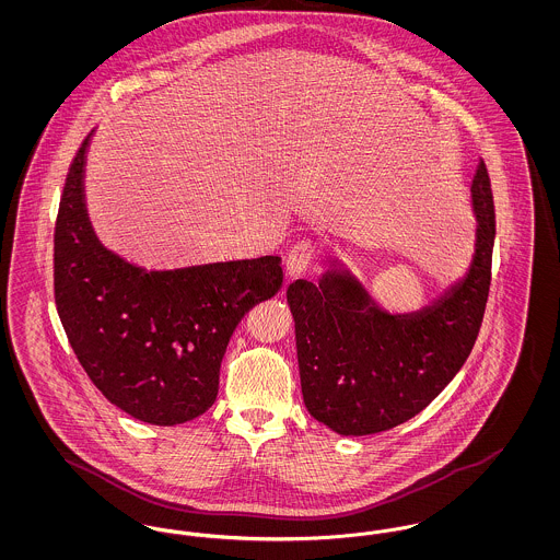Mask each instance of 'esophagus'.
I'll return each mask as SVG.
<instances>
[{
    "label": "esophagus",
    "instance_id": "1",
    "mask_svg": "<svg viewBox=\"0 0 560 560\" xmlns=\"http://www.w3.org/2000/svg\"><path fill=\"white\" fill-rule=\"evenodd\" d=\"M317 245L311 240L298 241L290 249L288 254V260H285V268H288V275L292 277H300L306 268L313 265L315 256H317Z\"/></svg>",
    "mask_w": 560,
    "mask_h": 560
}]
</instances>
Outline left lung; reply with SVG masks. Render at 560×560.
Instances as JSON below:
<instances>
[{"instance_id":"left-lung-1","label":"left lung","mask_w":560,"mask_h":560,"mask_svg":"<svg viewBox=\"0 0 560 560\" xmlns=\"http://www.w3.org/2000/svg\"><path fill=\"white\" fill-rule=\"evenodd\" d=\"M477 249L468 275L432 306L388 315L357 279L327 270L288 288L304 405L347 436L399 427L462 370L477 342L491 285L495 208L485 161L472 178Z\"/></svg>"}]
</instances>
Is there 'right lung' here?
Masks as SVG:
<instances>
[{"label":"right lung","instance_id":"obj_1","mask_svg":"<svg viewBox=\"0 0 560 560\" xmlns=\"http://www.w3.org/2000/svg\"><path fill=\"white\" fill-rule=\"evenodd\" d=\"M90 136L69 167L54 229V300L69 345L113 405L155 427L208 411L243 315L281 290L279 256L142 270L96 240L83 195Z\"/></svg>","mask_w":560,"mask_h":560}]
</instances>
